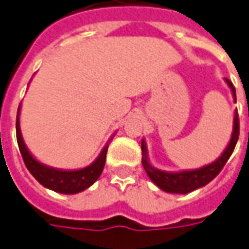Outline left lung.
I'll list each match as a JSON object with an SVG mask.
<instances>
[{"label": "left lung", "mask_w": 249, "mask_h": 249, "mask_svg": "<svg viewBox=\"0 0 249 249\" xmlns=\"http://www.w3.org/2000/svg\"><path fill=\"white\" fill-rule=\"evenodd\" d=\"M229 83L230 89H231L232 96L235 99V88L231 82L226 79ZM240 136V120H238V113L235 111L234 115V131H232V136L230 143L227 146V149L224 150L222 156L219 157L217 161L212 163L209 166L199 168V170H192V171H184V173H164L153 168L147 159H146V146L145 142H142V164L143 168L146 170L149 178L152 179L157 187L166 192H171V194H188L191 191L200 188L206 184H209L212 179L214 178L224 167V164L227 163V160L231 156L232 150L237 145Z\"/></svg>", "instance_id": "obj_1"}]
</instances>
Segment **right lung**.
<instances>
[{"mask_svg": "<svg viewBox=\"0 0 249 249\" xmlns=\"http://www.w3.org/2000/svg\"><path fill=\"white\" fill-rule=\"evenodd\" d=\"M20 107V106H19ZM17 139L18 146L20 150L22 159L26 164L27 170L30 174L37 179L38 182L47 188L53 189L55 192L61 194H76L83 189L89 188L96 179L100 177L103 171L104 164H106V155H107V147L106 146L97 160L90 164L89 167L82 168V170H75V171H61L55 168H50L47 166L40 164L35 157L29 153L26 146L23 143V139L20 135L19 129V110L17 115Z\"/></svg>", "mask_w": 249, "mask_h": 249, "instance_id": "right-lung-1", "label": "right lung"}]
</instances>
